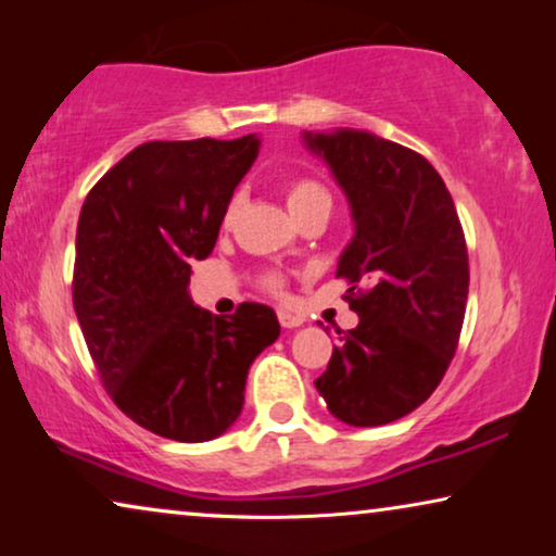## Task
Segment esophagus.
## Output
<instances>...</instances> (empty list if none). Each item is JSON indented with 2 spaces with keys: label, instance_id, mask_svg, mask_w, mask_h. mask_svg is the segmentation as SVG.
<instances>
[{
  "label": "esophagus",
  "instance_id": "34e87169",
  "mask_svg": "<svg viewBox=\"0 0 556 556\" xmlns=\"http://www.w3.org/2000/svg\"><path fill=\"white\" fill-rule=\"evenodd\" d=\"M278 321L283 329H295V326H301L306 318L299 314H291V311H278Z\"/></svg>",
  "mask_w": 556,
  "mask_h": 556
}]
</instances>
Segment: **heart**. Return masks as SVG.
<instances>
[{"instance_id": "heart-1", "label": "heart", "mask_w": 556, "mask_h": 556, "mask_svg": "<svg viewBox=\"0 0 556 556\" xmlns=\"http://www.w3.org/2000/svg\"><path fill=\"white\" fill-rule=\"evenodd\" d=\"M286 204H288V210H291V215L299 219L314 210H331V194H329V189L321 185V181L293 179L291 185L286 187ZM232 212H235V202L227 207V219L232 217ZM265 286H268L270 291H278L280 276L273 273V276L265 278Z\"/></svg>"}]
</instances>
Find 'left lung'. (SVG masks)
Here are the masks:
<instances>
[{
  "label": "left lung",
  "instance_id": "8db88e82",
  "mask_svg": "<svg viewBox=\"0 0 556 556\" xmlns=\"http://www.w3.org/2000/svg\"><path fill=\"white\" fill-rule=\"evenodd\" d=\"M346 194L354 235L339 255L349 308L316 390L337 420L377 428L435 392L458 346L468 250L453 197L428 159L359 128L303 131Z\"/></svg>",
  "mask_w": 556,
  "mask_h": 556
}]
</instances>
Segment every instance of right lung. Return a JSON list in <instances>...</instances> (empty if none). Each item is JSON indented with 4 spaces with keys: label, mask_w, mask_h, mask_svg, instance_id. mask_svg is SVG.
I'll return each mask as SVG.
<instances>
[{
    "label": "right lung",
    "mask_w": 556,
    "mask_h": 556,
    "mask_svg": "<svg viewBox=\"0 0 556 556\" xmlns=\"http://www.w3.org/2000/svg\"><path fill=\"white\" fill-rule=\"evenodd\" d=\"M257 151L255 134L141 143L80 210L73 306L88 352L113 402L179 443L219 438L238 420L250 364L280 337L270 306L240 303L219 318L187 293Z\"/></svg>",
    "instance_id": "1"
}]
</instances>
